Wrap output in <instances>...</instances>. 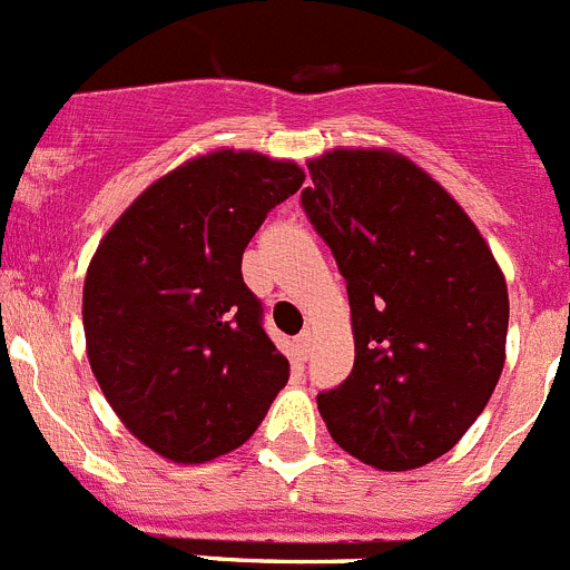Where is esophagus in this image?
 <instances>
[{"label":"esophagus","mask_w":570,"mask_h":570,"mask_svg":"<svg viewBox=\"0 0 570 570\" xmlns=\"http://www.w3.org/2000/svg\"><path fill=\"white\" fill-rule=\"evenodd\" d=\"M294 351H296V356H299V360H308V354H311V331H302V334L296 336V340H294Z\"/></svg>","instance_id":"1"}]
</instances>
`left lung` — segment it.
<instances>
[{
  "label": "left lung",
  "instance_id": "obj_1",
  "mask_svg": "<svg viewBox=\"0 0 570 570\" xmlns=\"http://www.w3.org/2000/svg\"><path fill=\"white\" fill-rule=\"evenodd\" d=\"M302 208L345 276L354 371L316 396L342 451L380 471L448 454L505 365L508 288L456 199L407 156L311 159Z\"/></svg>",
  "mask_w": 570,
  "mask_h": 570
}]
</instances>
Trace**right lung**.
Returning <instances> with one entry per match:
<instances>
[{"mask_svg": "<svg viewBox=\"0 0 570 570\" xmlns=\"http://www.w3.org/2000/svg\"><path fill=\"white\" fill-rule=\"evenodd\" d=\"M302 183L291 159L210 150L136 196L90 259V371L122 425L165 460L196 465L248 442L288 382L242 254Z\"/></svg>", "mask_w": 570, "mask_h": 570, "instance_id": "1", "label": "right lung"}]
</instances>
